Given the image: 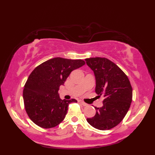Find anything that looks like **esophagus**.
Returning <instances> with one entry per match:
<instances>
[{
    "instance_id": "34e87169",
    "label": "esophagus",
    "mask_w": 155,
    "mask_h": 155,
    "mask_svg": "<svg viewBox=\"0 0 155 155\" xmlns=\"http://www.w3.org/2000/svg\"><path fill=\"white\" fill-rule=\"evenodd\" d=\"M80 103H81V104H82V105L83 106H87L88 105V104H87V103H84V102H83V101H80Z\"/></svg>"
}]
</instances>
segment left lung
<instances>
[{
	"mask_svg": "<svg viewBox=\"0 0 155 155\" xmlns=\"http://www.w3.org/2000/svg\"><path fill=\"white\" fill-rule=\"evenodd\" d=\"M85 61L95 75L96 93L104 98L103 106L95 107L96 115L87 121L98 130H109L127 114L132 102V87L125 73L108 59L92 57Z\"/></svg>",
	"mask_w": 155,
	"mask_h": 155,
	"instance_id": "1",
	"label": "left lung"
}]
</instances>
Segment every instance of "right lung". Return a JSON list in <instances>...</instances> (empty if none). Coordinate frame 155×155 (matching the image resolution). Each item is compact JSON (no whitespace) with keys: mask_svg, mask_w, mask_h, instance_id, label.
I'll use <instances>...</instances> for the list:
<instances>
[{"mask_svg":"<svg viewBox=\"0 0 155 155\" xmlns=\"http://www.w3.org/2000/svg\"><path fill=\"white\" fill-rule=\"evenodd\" d=\"M81 59L61 57L51 59L36 67L31 73L23 90L25 107L29 118L44 128L55 127L64 120L69 101L59 98V87L74 70L85 65Z\"/></svg>","mask_w":155,"mask_h":155,"instance_id":"1","label":"right lung"}]
</instances>
